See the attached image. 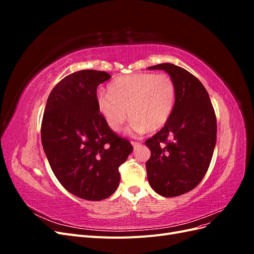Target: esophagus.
<instances>
[{"label": "esophagus", "instance_id": "esophagus-1", "mask_svg": "<svg viewBox=\"0 0 254 254\" xmlns=\"http://www.w3.org/2000/svg\"><path fill=\"white\" fill-rule=\"evenodd\" d=\"M131 144H132V146H133L134 148H135V147H137V146H140V145H141V143H140V142H135V141H132V142H131Z\"/></svg>", "mask_w": 254, "mask_h": 254}]
</instances>
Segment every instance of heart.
Returning a JSON list of instances; mask_svg holds the SVG:
<instances>
[{"label": "heart", "mask_w": 254, "mask_h": 254, "mask_svg": "<svg viewBox=\"0 0 254 254\" xmlns=\"http://www.w3.org/2000/svg\"><path fill=\"white\" fill-rule=\"evenodd\" d=\"M108 92H99L96 105L113 131H120L128 114L134 132L157 131L170 120L176 103L175 82L164 73L121 76L109 84Z\"/></svg>", "instance_id": "1"}]
</instances>
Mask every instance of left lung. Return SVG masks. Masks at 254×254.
<instances>
[{
	"mask_svg": "<svg viewBox=\"0 0 254 254\" xmlns=\"http://www.w3.org/2000/svg\"><path fill=\"white\" fill-rule=\"evenodd\" d=\"M164 70L176 86V103L164 127L146 140L148 182L163 197L195 189L210 166L216 144V115L203 84L193 74L172 64L149 66Z\"/></svg>",
	"mask_w": 254,
	"mask_h": 254,
	"instance_id": "1",
	"label": "left lung"
}]
</instances>
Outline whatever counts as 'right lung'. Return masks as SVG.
I'll use <instances>...</instances> for the list:
<instances>
[{
  "label": "right lung",
  "instance_id": "right-lung-1",
  "mask_svg": "<svg viewBox=\"0 0 254 254\" xmlns=\"http://www.w3.org/2000/svg\"><path fill=\"white\" fill-rule=\"evenodd\" d=\"M110 77L96 70L65 76L52 90L41 124L42 146L56 178L71 194L91 201L114 193L119 167L133 149L97 109L98 84Z\"/></svg>",
  "mask_w": 254,
  "mask_h": 254
}]
</instances>
